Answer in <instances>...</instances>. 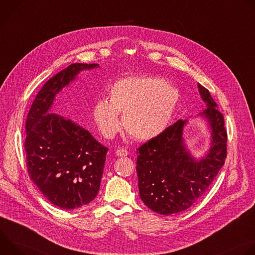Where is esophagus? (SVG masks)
I'll use <instances>...</instances> for the list:
<instances>
[{
	"mask_svg": "<svg viewBox=\"0 0 255 255\" xmlns=\"http://www.w3.org/2000/svg\"><path fill=\"white\" fill-rule=\"evenodd\" d=\"M129 154V152L126 150V149H124V148H119V149H117L116 150V155L117 156H127Z\"/></svg>",
	"mask_w": 255,
	"mask_h": 255,
	"instance_id": "1",
	"label": "esophagus"
}]
</instances>
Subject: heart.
Masks as SVG:
<instances>
[{
	"instance_id": "1",
	"label": "heart",
	"mask_w": 255,
	"mask_h": 255,
	"mask_svg": "<svg viewBox=\"0 0 255 255\" xmlns=\"http://www.w3.org/2000/svg\"><path fill=\"white\" fill-rule=\"evenodd\" d=\"M179 101L176 88L148 77L120 80L109 89V101L101 99L93 107V118L106 138L120 129L119 114L126 133L135 140L157 137L167 127Z\"/></svg>"
}]
</instances>
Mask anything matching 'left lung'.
<instances>
[{
  "label": "left lung",
  "instance_id": "1",
  "mask_svg": "<svg viewBox=\"0 0 255 255\" xmlns=\"http://www.w3.org/2000/svg\"><path fill=\"white\" fill-rule=\"evenodd\" d=\"M198 89L207 107L197 116L206 121L210 132V147L206 154L197 158L188 149L184 139L188 119L178 120L137 149L140 198L149 209L161 215L183 212L195 204L225 162L224 117L209 91L200 84Z\"/></svg>",
  "mask_w": 255,
  "mask_h": 255
}]
</instances>
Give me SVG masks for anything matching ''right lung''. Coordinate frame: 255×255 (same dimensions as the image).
<instances>
[{
  "label": "right lung",
  "mask_w": 255,
  "mask_h": 255,
  "mask_svg": "<svg viewBox=\"0 0 255 255\" xmlns=\"http://www.w3.org/2000/svg\"><path fill=\"white\" fill-rule=\"evenodd\" d=\"M98 63H72L48 80L26 120L27 169L35 186L54 206L72 210L98 195L108 148L78 123L51 113L55 97L81 71Z\"/></svg>",
  "instance_id": "add662e5"
}]
</instances>
